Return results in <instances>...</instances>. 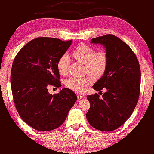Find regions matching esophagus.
I'll return each mask as SVG.
<instances>
[{
	"instance_id": "esophagus-1",
	"label": "esophagus",
	"mask_w": 154,
	"mask_h": 154,
	"mask_svg": "<svg viewBox=\"0 0 154 154\" xmlns=\"http://www.w3.org/2000/svg\"><path fill=\"white\" fill-rule=\"evenodd\" d=\"M77 98L78 99H81L83 98H85V96L84 94H77Z\"/></svg>"
}]
</instances>
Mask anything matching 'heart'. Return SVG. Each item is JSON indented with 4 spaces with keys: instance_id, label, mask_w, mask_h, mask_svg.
<instances>
[{
    "instance_id": "obj_1",
    "label": "heart",
    "mask_w": 154,
    "mask_h": 154,
    "mask_svg": "<svg viewBox=\"0 0 154 154\" xmlns=\"http://www.w3.org/2000/svg\"><path fill=\"white\" fill-rule=\"evenodd\" d=\"M73 57L85 65V71L94 77H99L104 73L108 65V55L104 51L95 50L87 44H81L73 51ZM70 64V59L67 54H63L58 59L57 68L63 75H67ZM92 83L89 76L71 77L66 81L67 87L75 92L82 93Z\"/></svg>"
}]
</instances>
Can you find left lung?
<instances>
[{
    "label": "left lung",
    "mask_w": 154,
    "mask_h": 154,
    "mask_svg": "<svg viewBox=\"0 0 154 154\" xmlns=\"http://www.w3.org/2000/svg\"><path fill=\"white\" fill-rule=\"evenodd\" d=\"M91 42L106 48L107 67L93 88L97 91L105 88L106 92L102 98L97 93L87 97L91 104L87 119L94 128L112 131L129 119L138 103L141 79L140 64L129 45L115 35L106 34Z\"/></svg>",
    "instance_id": "1"
}]
</instances>
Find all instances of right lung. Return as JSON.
I'll return each instance as SVG.
<instances>
[{
	"label": "right lung",
	"mask_w": 154,
	"mask_h": 154,
	"mask_svg": "<svg viewBox=\"0 0 154 154\" xmlns=\"http://www.w3.org/2000/svg\"><path fill=\"white\" fill-rule=\"evenodd\" d=\"M72 41L40 37L26 44L13 61L11 83L16 110L24 122L38 131H50L64 122L77 99L67 88L57 94L48 86H61L58 59Z\"/></svg>",
	"instance_id": "obj_1"
}]
</instances>
